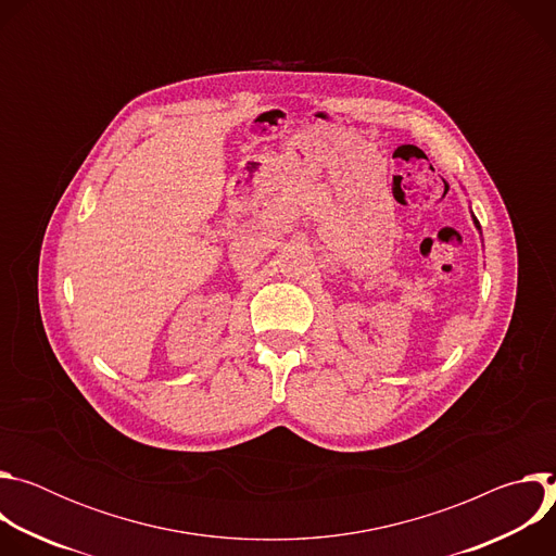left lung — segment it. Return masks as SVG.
<instances>
[{"mask_svg":"<svg viewBox=\"0 0 556 556\" xmlns=\"http://www.w3.org/2000/svg\"><path fill=\"white\" fill-rule=\"evenodd\" d=\"M470 217H472V224H475V228H478L480 232H482V226H480V222H478V217H475L472 213H470Z\"/></svg>","mask_w":556,"mask_h":556,"instance_id":"1","label":"left lung"}]
</instances>
